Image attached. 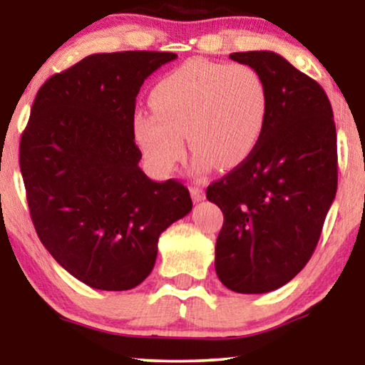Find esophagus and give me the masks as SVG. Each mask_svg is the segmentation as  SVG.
Wrapping results in <instances>:
<instances>
[{
    "label": "esophagus",
    "instance_id": "obj_1",
    "mask_svg": "<svg viewBox=\"0 0 365 365\" xmlns=\"http://www.w3.org/2000/svg\"><path fill=\"white\" fill-rule=\"evenodd\" d=\"M189 191H191V196H192V201L194 202L202 201L204 196H206V194H204V189L199 187V186H191V189H189Z\"/></svg>",
    "mask_w": 365,
    "mask_h": 365
}]
</instances>
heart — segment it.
<instances>
[{"label":"heart","instance_id":"heart-1","mask_svg":"<svg viewBox=\"0 0 365 365\" xmlns=\"http://www.w3.org/2000/svg\"><path fill=\"white\" fill-rule=\"evenodd\" d=\"M151 104L154 113L133 114V134L159 174H169L181 161L186 134L199 174L246 163L261 143L269 114L266 83L242 63L182 64L154 86Z\"/></svg>","mask_w":365,"mask_h":365}]
</instances>
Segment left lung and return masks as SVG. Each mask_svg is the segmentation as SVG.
I'll return each instance as SVG.
<instances>
[{"label":"left lung","mask_w":365,"mask_h":365,"mask_svg":"<svg viewBox=\"0 0 365 365\" xmlns=\"http://www.w3.org/2000/svg\"><path fill=\"white\" fill-rule=\"evenodd\" d=\"M229 58L261 74L269 94L264 136L246 163L207 187L224 224L216 274L239 294L276 291L311 259L337 191V134L319 83L272 51Z\"/></svg>","instance_id":"obj_1"}]
</instances>
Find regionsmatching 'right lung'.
<instances>
[{
	"label": "right lung",
	"mask_w": 365,
	"mask_h": 365,
	"mask_svg": "<svg viewBox=\"0 0 365 365\" xmlns=\"http://www.w3.org/2000/svg\"><path fill=\"white\" fill-rule=\"evenodd\" d=\"M178 54L98 53L39 88L19 143L39 241L63 269L101 291L151 274L161 232L189 214L186 186L139 168L133 114L144 79Z\"/></svg>",
	"instance_id": "obj_1"
}]
</instances>
